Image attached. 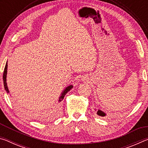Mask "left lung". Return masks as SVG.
<instances>
[{
    "instance_id": "left-lung-1",
    "label": "left lung",
    "mask_w": 148,
    "mask_h": 148,
    "mask_svg": "<svg viewBox=\"0 0 148 148\" xmlns=\"http://www.w3.org/2000/svg\"><path fill=\"white\" fill-rule=\"evenodd\" d=\"M97 114L99 115V116H106V114L104 113V112H102L101 110H98V111H97Z\"/></svg>"
}]
</instances>
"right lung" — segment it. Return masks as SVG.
I'll return each mask as SVG.
<instances>
[{
  "label": "right lung",
  "instance_id": "obj_1",
  "mask_svg": "<svg viewBox=\"0 0 148 148\" xmlns=\"http://www.w3.org/2000/svg\"><path fill=\"white\" fill-rule=\"evenodd\" d=\"M7 68H8V64H6V66H5V68H4V73H3V82H4V89L5 90H6L7 92H9V91H8V86H7V84H6V74H7ZM72 86H68L66 87V89H65L64 90V91L62 92L61 94V96L59 97V101L61 102V101H62L64 99V95H66V93L68 91H69L70 90H71L72 88Z\"/></svg>",
  "mask_w": 148,
  "mask_h": 148
}]
</instances>
